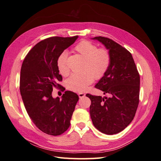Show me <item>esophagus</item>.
<instances>
[{
    "instance_id": "obj_1",
    "label": "esophagus",
    "mask_w": 161,
    "mask_h": 161,
    "mask_svg": "<svg viewBox=\"0 0 161 161\" xmlns=\"http://www.w3.org/2000/svg\"><path fill=\"white\" fill-rule=\"evenodd\" d=\"M78 95H79V98H82V97H84L85 96V94L83 93V92H79V93Z\"/></svg>"
}]
</instances>
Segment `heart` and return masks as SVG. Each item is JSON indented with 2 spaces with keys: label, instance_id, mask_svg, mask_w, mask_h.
<instances>
[{
  "label": "heart",
  "instance_id": "heart-1",
  "mask_svg": "<svg viewBox=\"0 0 161 161\" xmlns=\"http://www.w3.org/2000/svg\"><path fill=\"white\" fill-rule=\"evenodd\" d=\"M75 50L85 60L82 70L80 74H73L66 80L67 88L75 92H83L88 88L93 78L96 80L102 79L108 72L111 64V55L106 48H99L89 41H82L75 47ZM67 53L63 52L57 61L58 70L61 75H69L67 66Z\"/></svg>",
  "mask_w": 161,
  "mask_h": 161
}]
</instances>
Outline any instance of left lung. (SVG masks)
<instances>
[{
  "label": "left lung",
  "instance_id": "left-lung-1",
  "mask_svg": "<svg viewBox=\"0 0 161 161\" xmlns=\"http://www.w3.org/2000/svg\"><path fill=\"white\" fill-rule=\"evenodd\" d=\"M111 55L106 75L95 85L110 97L86 94L90 98L92 124L101 132L113 135L124 130L133 120L139 103L140 75L127 50L108 37H95Z\"/></svg>",
  "mask_w": 161,
  "mask_h": 161
}]
</instances>
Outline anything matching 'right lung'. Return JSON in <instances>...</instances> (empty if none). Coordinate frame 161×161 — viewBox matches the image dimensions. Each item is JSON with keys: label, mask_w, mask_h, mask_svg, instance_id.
<instances>
[{"label": "right lung", "mask_w": 161, "mask_h": 161, "mask_svg": "<svg viewBox=\"0 0 161 161\" xmlns=\"http://www.w3.org/2000/svg\"><path fill=\"white\" fill-rule=\"evenodd\" d=\"M79 37H52L37 43L28 52L21 66L20 92L27 114L43 132L58 136L68 130L79 96L66 91L53 98V89L64 87L57 61L60 55Z\"/></svg>", "instance_id": "add662e5"}]
</instances>
